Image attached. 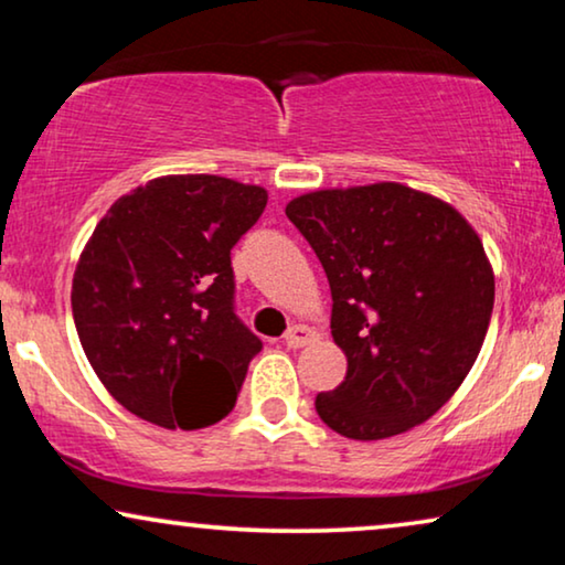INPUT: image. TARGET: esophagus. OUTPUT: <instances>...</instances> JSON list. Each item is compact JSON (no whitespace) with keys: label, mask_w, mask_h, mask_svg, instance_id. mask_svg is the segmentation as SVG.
Here are the masks:
<instances>
[{"label":"esophagus","mask_w":565,"mask_h":565,"mask_svg":"<svg viewBox=\"0 0 565 565\" xmlns=\"http://www.w3.org/2000/svg\"><path fill=\"white\" fill-rule=\"evenodd\" d=\"M316 337L319 334H316L313 329L303 327V323H296V327H290L288 334H285V347H288V350H300V347L316 342Z\"/></svg>","instance_id":"1"}]
</instances>
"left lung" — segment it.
Masks as SVG:
<instances>
[{
	"label": "left lung",
	"instance_id": "8db88e82",
	"mask_svg": "<svg viewBox=\"0 0 565 565\" xmlns=\"http://www.w3.org/2000/svg\"><path fill=\"white\" fill-rule=\"evenodd\" d=\"M331 288L347 375L316 396L321 422L385 439L427 422L473 367L493 311V273L468 221L398 182L319 190L285 207Z\"/></svg>",
	"mask_w": 565,
	"mask_h": 565
}]
</instances>
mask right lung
<instances>
[{"instance_id":"1","label":"right lung","mask_w":565,"mask_h":565,"mask_svg":"<svg viewBox=\"0 0 565 565\" xmlns=\"http://www.w3.org/2000/svg\"><path fill=\"white\" fill-rule=\"evenodd\" d=\"M267 190L213 174L159 177L115 200L72 285L79 342L110 396L167 429L221 422L262 339L236 316L231 249Z\"/></svg>"}]
</instances>
